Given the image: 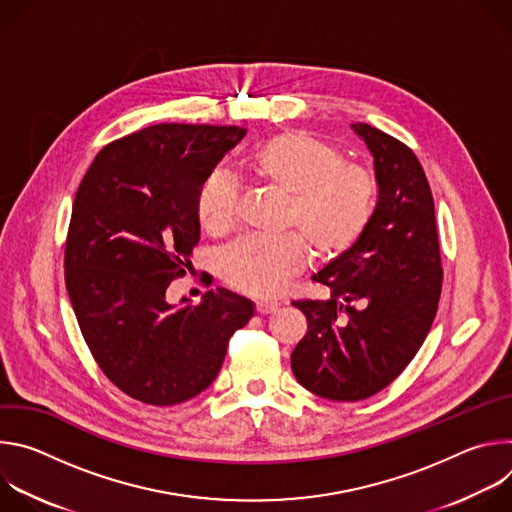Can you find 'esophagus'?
<instances>
[{"label": "esophagus", "instance_id": "34e87169", "mask_svg": "<svg viewBox=\"0 0 512 512\" xmlns=\"http://www.w3.org/2000/svg\"><path fill=\"white\" fill-rule=\"evenodd\" d=\"M277 308H279L277 302H257V304H255V310H257V314H261V316L273 314V312H277Z\"/></svg>", "mask_w": 512, "mask_h": 512}]
</instances>
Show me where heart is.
I'll return each mask as SVG.
<instances>
[{"label": "heart", "mask_w": 512, "mask_h": 512, "mask_svg": "<svg viewBox=\"0 0 512 512\" xmlns=\"http://www.w3.org/2000/svg\"><path fill=\"white\" fill-rule=\"evenodd\" d=\"M255 184L285 200L281 229L291 235L243 239L221 257V277L243 294L269 298L306 267L346 257L369 231L379 182L371 168L344 160L334 143L306 131H281L247 158ZM239 192L223 172L208 174L194 200L200 229L225 237L237 221Z\"/></svg>", "instance_id": "1"}]
</instances>
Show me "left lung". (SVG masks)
Returning <instances> with one entry per match:
<instances>
[{"instance_id": "obj_1", "label": "left lung", "mask_w": 512, "mask_h": 512, "mask_svg": "<svg viewBox=\"0 0 512 512\" xmlns=\"http://www.w3.org/2000/svg\"><path fill=\"white\" fill-rule=\"evenodd\" d=\"M375 158L379 202L360 243L314 275L330 300L291 302L308 332L291 352L298 383L330 401H360L391 385L421 348L442 296L433 196L409 145L354 123Z\"/></svg>"}]
</instances>
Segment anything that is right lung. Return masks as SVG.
Returning a JSON list of instances; mask_svg holds the SVG:
<instances>
[{"mask_svg": "<svg viewBox=\"0 0 512 512\" xmlns=\"http://www.w3.org/2000/svg\"><path fill=\"white\" fill-rule=\"evenodd\" d=\"M243 135L235 125L139 129L105 145L72 202L68 298L99 369L135 401L170 407L202 393L253 318V304L225 289L198 306L166 302L200 241L196 190Z\"/></svg>", "mask_w": 512, "mask_h": 512, "instance_id": "add662e5", "label": "right lung"}]
</instances>
